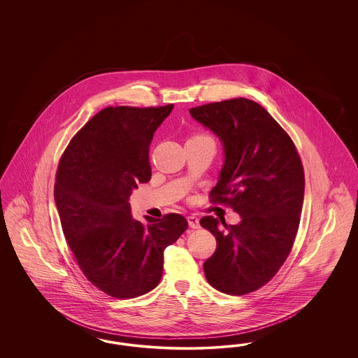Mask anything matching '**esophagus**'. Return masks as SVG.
<instances>
[{
	"instance_id": "obj_1",
	"label": "esophagus",
	"mask_w": 358,
	"mask_h": 358,
	"mask_svg": "<svg viewBox=\"0 0 358 358\" xmlns=\"http://www.w3.org/2000/svg\"><path fill=\"white\" fill-rule=\"evenodd\" d=\"M187 223H189V226H190V227L194 228V229L201 227V224H199V219H198L196 217H194V215H190V217H187Z\"/></svg>"
}]
</instances>
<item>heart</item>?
Wrapping results in <instances>:
<instances>
[{"label": "heart", "mask_w": 358, "mask_h": 358, "mask_svg": "<svg viewBox=\"0 0 358 358\" xmlns=\"http://www.w3.org/2000/svg\"><path fill=\"white\" fill-rule=\"evenodd\" d=\"M194 138H203V136H194Z\"/></svg>", "instance_id": "heart-1"}]
</instances>
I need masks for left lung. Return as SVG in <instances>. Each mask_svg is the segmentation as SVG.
I'll list each match as a JSON object with an SVG mask.
<instances>
[{"instance_id":"left-lung-1","label":"left lung","mask_w":358,"mask_h":358,"mask_svg":"<svg viewBox=\"0 0 358 358\" xmlns=\"http://www.w3.org/2000/svg\"><path fill=\"white\" fill-rule=\"evenodd\" d=\"M224 150L213 202L241 217L236 226L205 217L201 226L217 238L205 261L208 283L222 293L256 292L280 271L293 248L303 206L304 172L287 132L255 101L234 98L190 108Z\"/></svg>"}]
</instances>
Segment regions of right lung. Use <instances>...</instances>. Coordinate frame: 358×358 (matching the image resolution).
<instances>
[{
	"label": "right lung",
	"instance_id": "1",
	"mask_svg": "<svg viewBox=\"0 0 358 358\" xmlns=\"http://www.w3.org/2000/svg\"><path fill=\"white\" fill-rule=\"evenodd\" d=\"M172 108L101 110L73 136L57 166L55 203L66 243L87 280L114 298L155 289L164 250L187 228L180 214L141 223L129 202L132 190L151 180L152 138Z\"/></svg>",
	"mask_w": 358,
	"mask_h": 358
}]
</instances>
